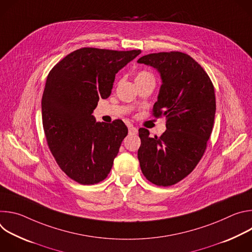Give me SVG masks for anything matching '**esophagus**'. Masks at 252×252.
Returning a JSON list of instances; mask_svg holds the SVG:
<instances>
[{
    "mask_svg": "<svg viewBox=\"0 0 252 252\" xmlns=\"http://www.w3.org/2000/svg\"><path fill=\"white\" fill-rule=\"evenodd\" d=\"M128 133L129 134H136L137 133V128L134 127L133 126H128Z\"/></svg>",
    "mask_w": 252,
    "mask_h": 252,
    "instance_id": "34e87169",
    "label": "esophagus"
}]
</instances>
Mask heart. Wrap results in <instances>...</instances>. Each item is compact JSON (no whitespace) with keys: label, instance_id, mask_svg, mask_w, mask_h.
Returning <instances> with one entry per match:
<instances>
[{"label":"heart","instance_id":"b5f03b06","mask_svg":"<svg viewBox=\"0 0 252 252\" xmlns=\"http://www.w3.org/2000/svg\"><path fill=\"white\" fill-rule=\"evenodd\" d=\"M145 80H155V78L151 73H149V71H147V70L138 71V73L136 74V77H135V82L145 81Z\"/></svg>","mask_w":252,"mask_h":252}]
</instances>
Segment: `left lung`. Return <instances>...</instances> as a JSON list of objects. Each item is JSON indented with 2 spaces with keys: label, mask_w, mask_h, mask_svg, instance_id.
<instances>
[{
  "label": "left lung",
  "mask_w": 252,
  "mask_h": 252,
  "mask_svg": "<svg viewBox=\"0 0 252 252\" xmlns=\"http://www.w3.org/2000/svg\"><path fill=\"white\" fill-rule=\"evenodd\" d=\"M137 63L160 74L153 115L166 118V130L159 137H151L147 128L138 129L139 165L148 181L169 187L188 176L206 150L217 110L214 88L201 65L185 53L150 54Z\"/></svg>",
  "instance_id": "obj_1"
}]
</instances>
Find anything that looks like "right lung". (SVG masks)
Instances as JSON below:
<instances>
[{"label":"right lung","mask_w":252,"mask_h":252,"mask_svg":"<svg viewBox=\"0 0 252 252\" xmlns=\"http://www.w3.org/2000/svg\"><path fill=\"white\" fill-rule=\"evenodd\" d=\"M139 54L83 48L61 60L47 77L42 119L48 146L61 169L81 185L109 175L127 134L123 121L96 123L92 114L99 98L111 95L116 74Z\"/></svg>","instance_id":"obj_1"}]
</instances>
